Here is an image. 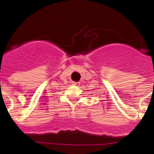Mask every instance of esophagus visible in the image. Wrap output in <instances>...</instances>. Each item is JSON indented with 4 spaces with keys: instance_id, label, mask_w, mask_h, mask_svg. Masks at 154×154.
<instances>
[{
    "instance_id": "esophagus-1",
    "label": "esophagus",
    "mask_w": 154,
    "mask_h": 154,
    "mask_svg": "<svg viewBox=\"0 0 154 154\" xmlns=\"http://www.w3.org/2000/svg\"><path fill=\"white\" fill-rule=\"evenodd\" d=\"M72 84L74 85H76V86H79L80 85V82H72Z\"/></svg>"
}]
</instances>
